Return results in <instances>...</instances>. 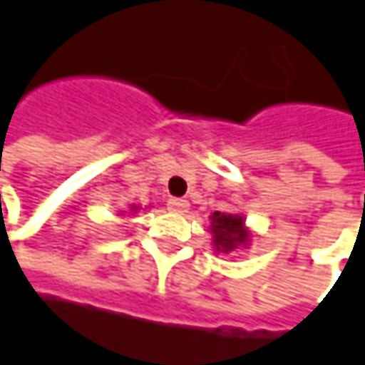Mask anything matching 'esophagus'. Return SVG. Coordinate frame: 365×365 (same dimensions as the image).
<instances>
[{
  "label": "esophagus",
  "instance_id": "esophagus-1",
  "mask_svg": "<svg viewBox=\"0 0 365 365\" xmlns=\"http://www.w3.org/2000/svg\"><path fill=\"white\" fill-rule=\"evenodd\" d=\"M167 207H169V211L183 213V211L187 209V200H185V198H169V200H167Z\"/></svg>",
  "mask_w": 365,
  "mask_h": 365
}]
</instances>
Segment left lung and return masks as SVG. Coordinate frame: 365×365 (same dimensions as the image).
<instances>
[{"instance_id": "1", "label": "left lung", "mask_w": 365, "mask_h": 365, "mask_svg": "<svg viewBox=\"0 0 365 365\" xmlns=\"http://www.w3.org/2000/svg\"><path fill=\"white\" fill-rule=\"evenodd\" d=\"M209 232L213 235V245L222 254H232L241 245L250 243V232L245 228L243 215L237 213H222L215 211L211 215V228Z\"/></svg>"}]
</instances>
